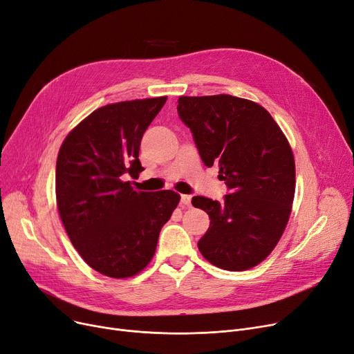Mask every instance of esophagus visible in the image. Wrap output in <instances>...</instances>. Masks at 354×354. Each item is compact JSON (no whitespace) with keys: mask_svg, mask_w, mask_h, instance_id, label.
Returning a JSON list of instances; mask_svg holds the SVG:
<instances>
[{"mask_svg":"<svg viewBox=\"0 0 354 354\" xmlns=\"http://www.w3.org/2000/svg\"><path fill=\"white\" fill-rule=\"evenodd\" d=\"M191 201H192V196L191 195H180V204L183 207H191Z\"/></svg>","mask_w":354,"mask_h":354,"instance_id":"34e87169","label":"esophagus"}]
</instances>
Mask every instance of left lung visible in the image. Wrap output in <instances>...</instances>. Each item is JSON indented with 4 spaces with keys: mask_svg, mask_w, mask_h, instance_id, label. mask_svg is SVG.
Instances as JSON below:
<instances>
[{
    "mask_svg": "<svg viewBox=\"0 0 354 354\" xmlns=\"http://www.w3.org/2000/svg\"><path fill=\"white\" fill-rule=\"evenodd\" d=\"M178 114L228 189L221 203L192 198L211 220L198 249L214 266L248 270L270 254L288 224L295 195L290 146L263 106L244 98L180 97Z\"/></svg>",
    "mask_w": 354,
    "mask_h": 354,
    "instance_id": "1",
    "label": "left lung"
}]
</instances>
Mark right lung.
<instances>
[{"label": "right lung", "mask_w": 354, "mask_h": 354, "mask_svg": "<svg viewBox=\"0 0 354 354\" xmlns=\"http://www.w3.org/2000/svg\"><path fill=\"white\" fill-rule=\"evenodd\" d=\"M167 97L104 105L82 120L60 146L56 201L66 233L85 262L110 278L143 270L162 227L179 203L175 191H134L140 142Z\"/></svg>", "instance_id": "add662e5"}]
</instances>
